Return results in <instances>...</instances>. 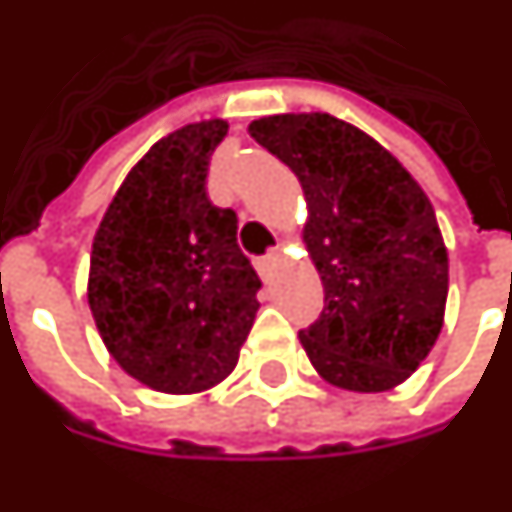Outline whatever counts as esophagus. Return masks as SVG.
<instances>
[{
  "instance_id": "obj_1",
  "label": "esophagus",
  "mask_w": 512,
  "mask_h": 512,
  "mask_svg": "<svg viewBox=\"0 0 512 512\" xmlns=\"http://www.w3.org/2000/svg\"><path fill=\"white\" fill-rule=\"evenodd\" d=\"M277 252H271L268 257H263L260 263H257V271H260V277H263V282L271 280V268H274V263H277Z\"/></svg>"
}]
</instances>
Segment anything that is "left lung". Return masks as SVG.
<instances>
[{"instance_id":"obj_1","label":"left lung","mask_w":512,"mask_h":512,"mask_svg":"<svg viewBox=\"0 0 512 512\" xmlns=\"http://www.w3.org/2000/svg\"><path fill=\"white\" fill-rule=\"evenodd\" d=\"M249 135L299 177L302 241L324 310L299 332L321 380L355 393L391 391L443 330L449 255L413 174L355 124L330 113H280Z\"/></svg>"}]
</instances>
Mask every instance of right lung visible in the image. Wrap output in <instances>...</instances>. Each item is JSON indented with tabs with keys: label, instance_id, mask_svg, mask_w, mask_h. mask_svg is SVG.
<instances>
[{
	"label": "right lung",
	"instance_id": "1",
	"mask_svg": "<svg viewBox=\"0 0 512 512\" xmlns=\"http://www.w3.org/2000/svg\"><path fill=\"white\" fill-rule=\"evenodd\" d=\"M230 124L169 132L124 177L91 246L88 307L107 352L160 393H202L238 366L257 316L238 216L210 205L207 166Z\"/></svg>",
	"mask_w": 512,
	"mask_h": 512
}]
</instances>
